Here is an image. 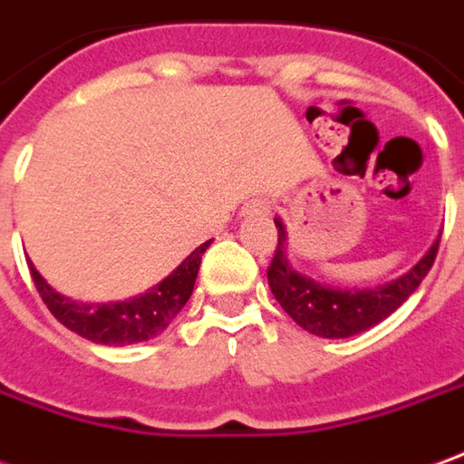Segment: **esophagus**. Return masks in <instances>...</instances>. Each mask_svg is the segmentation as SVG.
Here are the masks:
<instances>
[{
  "instance_id": "34e87169",
  "label": "esophagus",
  "mask_w": 464,
  "mask_h": 464,
  "mask_svg": "<svg viewBox=\"0 0 464 464\" xmlns=\"http://www.w3.org/2000/svg\"><path fill=\"white\" fill-rule=\"evenodd\" d=\"M271 213V203L266 198H254L248 203H243L241 216L243 218H254V216H268Z\"/></svg>"
}]
</instances>
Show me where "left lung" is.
I'll use <instances>...</instances> for the list:
<instances>
[{"label": "left lung", "mask_w": 464, "mask_h": 464, "mask_svg": "<svg viewBox=\"0 0 464 464\" xmlns=\"http://www.w3.org/2000/svg\"><path fill=\"white\" fill-rule=\"evenodd\" d=\"M276 228L278 243L276 254L268 266V286L281 304V309L286 311L301 329L324 336V339H346L359 332H367L400 309L401 304L412 296L414 288L422 284L427 271L432 268L440 238H442V231H440L437 241L430 246V251L400 278H394L384 286L349 291V288L324 286L319 281L294 271L284 254L286 228L278 218Z\"/></svg>", "instance_id": "1"}]
</instances>
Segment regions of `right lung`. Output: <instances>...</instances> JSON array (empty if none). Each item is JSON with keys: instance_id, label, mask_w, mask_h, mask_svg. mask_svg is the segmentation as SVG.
Returning <instances> with one entry per match:
<instances>
[{"instance_id": "obj_1", "label": "right lung", "mask_w": 464, "mask_h": 464, "mask_svg": "<svg viewBox=\"0 0 464 464\" xmlns=\"http://www.w3.org/2000/svg\"><path fill=\"white\" fill-rule=\"evenodd\" d=\"M208 246L210 241L200 243L170 276H165L160 284L128 301H110V304L72 301L60 291H54L32 264H29V274L52 316L64 324L70 332L80 334L95 344L125 346L153 339L168 329V324L176 319L193 294L200 256L206 254Z\"/></svg>"}]
</instances>
